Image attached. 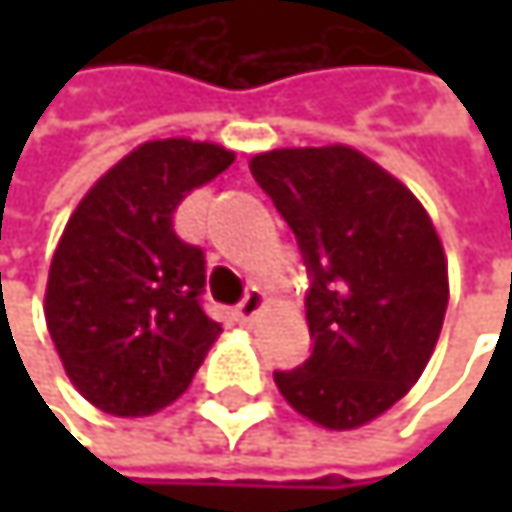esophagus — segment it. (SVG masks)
<instances>
[{
  "instance_id": "1",
  "label": "esophagus",
  "mask_w": 512,
  "mask_h": 512,
  "mask_svg": "<svg viewBox=\"0 0 512 512\" xmlns=\"http://www.w3.org/2000/svg\"><path fill=\"white\" fill-rule=\"evenodd\" d=\"M266 305V296H263V290L260 287H252L243 299H240V305H237V317L243 320V323H252L257 314H260V308Z\"/></svg>"
}]
</instances>
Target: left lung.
<instances>
[{
	"instance_id": "obj_1",
	"label": "left lung",
	"mask_w": 512,
	"mask_h": 512,
	"mask_svg": "<svg viewBox=\"0 0 512 512\" xmlns=\"http://www.w3.org/2000/svg\"><path fill=\"white\" fill-rule=\"evenodd\" d=\"M257 186L290 225L308 269L314 350L275 370L308 421L353 430L391 409L421 376L448 311V263L418 198L353 148L257 154Z\"/></svg>"
}]
</instances>
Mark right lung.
<instances>
[{"mask_svg": "<svg viewBox=\"0 0 512 512\" xmlns=\"http://www.w3.org/2000/svg\"><path fill=\"white\" fill-rule=\"evenodd\" d=\"M234 154L189 139L148 142L79 201L52 255L47 329L76 391L118 418L177 400L222 326L204 311V252L174 210Z\"/></svg>", "mask_w": 512, "mask_h": 512, "instance_id": "add662e5", "label": "right lung"}]
</instances>
